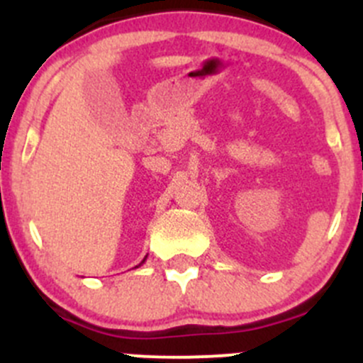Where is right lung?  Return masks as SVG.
Returning <instances> with one entry per match:
<instances>
[{
    "label": "right lung",
    "instance_id": "right-lung-1",
    "mask_svg": "<svg viewBox=\"0 0 363 363\" xmlns=\"http://www.w3.org/2000/svg\"><path fill=\"white\" fill-rule=\"evenodd\" d=\"M145 258H147V256H145ZM145 258H144V259H142V262H140V263H138V265H137V267H135V269H138V267H140V265H142V263H144V262H145Z\"/></svg>",
    "mask_w": 363,
    "mask_h": 363
}]
</instances>
